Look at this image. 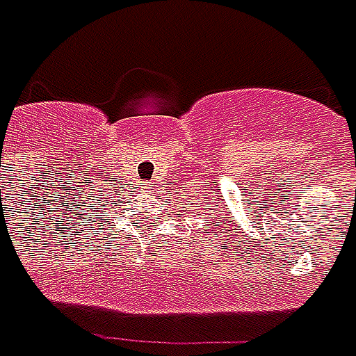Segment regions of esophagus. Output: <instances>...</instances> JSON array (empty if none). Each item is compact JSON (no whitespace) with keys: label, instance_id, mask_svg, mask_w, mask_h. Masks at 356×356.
<instances>
[{"label":"esophagus","instance_id":"1","mask_svg":"<svg viewBox=\"0 0 356 356\" xmlns=\"http://www.w3.org/2000/svg\"><path fill=\"white\" fill-rule=\"evenodd\" d=\"M152 186V182H150V184H148V188H150Z\"/></svg>","mask_w":356,"mask_h":356}]
</instances>
